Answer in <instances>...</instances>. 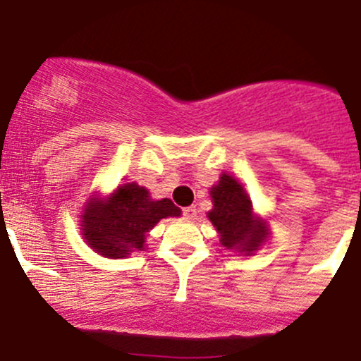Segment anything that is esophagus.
<instances>
[{
  "label": "esophagus",
  "instance_id": "obj_1",
  "mask_svg": "<svg viewBox=\"0 0 361 361\" xmlns=\"http://www.w3.org/2000/svg\"><path fill=\"white\" fill-rule=\"evenodd\" d=\"M195 215H197V209H195V206H187V208H183L185 219H195Z\"/></svg>",
  "mask_w": 361,
  "mask_h": 361
}]
</instances>
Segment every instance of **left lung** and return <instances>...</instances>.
<instances>
[{
    "mask_svg": "<svg viewBox=\"0 0 361 361\" xmlns=\"http://www.w3.org/2000/svg\"><path fill=\"white\" fill-rule=\"evenodd\" d=\"M213 209L208 219L220 233L224 247L241 252H254L262 243L266 226L252 215V202L243 187L233 176L222 174L212 188Z\"/></svg>",
    "mask_w": 361,
    "mask_h": 361,
    "instance_id": "obj_1",
    "label": "left lung"
}]
</instances>
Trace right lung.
Returning <instances> with one entry per match:
<instances>
[{"mask_svg": "<svg viewBox=\"0 0 361 361\" xmlns=\"http://www.w3.org/2000/svg\"><path fill=\"white\" fill-rule=\"evenodd\" d=\"M180 208L171 199L153 201L148 190L135 183H125L107 201L92 199L82 216L84 240L97 254L106 257H125L141 250L146 233L160 219L178 216Z\"/></svg>", "mask_w": 361, "mask_h": 361, "instance_id": "obj_1", "label": "right lung"}]
</instances>
